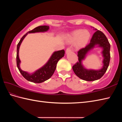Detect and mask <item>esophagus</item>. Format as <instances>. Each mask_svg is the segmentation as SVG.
I'll return each instance as SVG.
<instances>
[{
  "label": "esophagus",
  "mask_w": 122,
  "mask_h": 122,
  "mask_svg": "<svg viewBox=\"0 0 122 122\" xmlns=\"http://www.w3.org/2000/svg\"><path fill=\"white\" fill-rule=\"evenodd\" d=\"M71 51V48H68L66 49V53H68L69 52H70Z\"/></svg>",
  "instance_id": "1"
}]
</instances>
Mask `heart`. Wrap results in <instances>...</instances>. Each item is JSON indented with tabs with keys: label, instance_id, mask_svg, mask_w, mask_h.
<instances>
[{
	"label": "heart",
	"instance_id": "b5f03b06",
	"mask_svg": "<svg viewBox=\"0 0 122 122\" xmlns=\"http://www.w3.org/2000/svg\"><path fill=\"white\" fill-rule=\"evenodd\" d=\"M90 38V33L87 30H77L71 33L68 39L69 42H74L76 41V47L81 48L83 47L87 43Z\"/></svg>",
	"mask_w": 122,
	"mask_h": 122
}]
</instances>
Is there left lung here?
I'll use <instances>...</instances> for the list:
<instances>
[{"label": "left lung", "mask_w": 122, "mask_h": 122, "mask_svg": "<svg viewBox=\"0 0 122 122\" xmlns=\"http://www.w3.org/2000/svg\"><path fill=\"white\" fill-rule=\"evenodd\" d=\"M94 29L97 31L93 34L90 43L77 52L79 61L72 66L74 73L79 78L87 81H93L101 78L107 71L110 61V44L104 33L97 29ZM96 45L103 49L102 53L104 59L102 68L98 71L85 69L82 66L81 61L85 58L86 54Z\"/></svg>", "instance_id": "1"}]
</instances>
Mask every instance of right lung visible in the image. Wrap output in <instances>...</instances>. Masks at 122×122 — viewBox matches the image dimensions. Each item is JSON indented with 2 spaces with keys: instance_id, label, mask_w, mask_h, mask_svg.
Here are the masks:
<instances>
[{
  "instance_id": "add662e5",
  "label": "right lung",
  "mask_w": 122,
  "mask_h": 122,
  "mask_svg": "<svg viewBox=\"0 0 122 122\" xmlns=\"http://www.w3.org/2000/svg\"><path fill=\"white\" fill-rule=\"evenodd\" d=\"M49 29V25H41V26L36 27L35 29H33V30L31 31H29V32L25 33V34L21 38L19 43H18L17 45L16 60L18 69L20 71V73L22 74V76L27 80L30 82L36 83H40L45 82L46 80L50 79L56 70V64L58 63V62L59 61L60 59H61L64 56L65 52H64V50L54 52L47 62H46L43 66L41 67V68L39 69L32 73H29L27 72L22 70L20 69V63L21 62V61H20L19 57V50L20 45H21L23 40H24V38L25 37V36H26L28 33L36 32H43L47 31Z\"/></svg>"
}]
</instances>
